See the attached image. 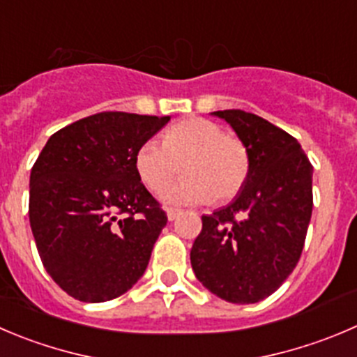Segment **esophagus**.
I'll use <instances>...</instances> for the list:
<instances>
[{
  "label": "esophagus",
  "instance_id": "1",
  "mask_svg": "<svg viewBox=\"0 0 357 357\" xmlns=\"http://www.w3.org/2000/svg\"><path fill=\"white\" fill-rule=\"evenodd\" d=\"M166 213H168V220H175L176 217L181 215L182 210L181 208H168L166 210Z\"/></svg>",
  "mask_w": 357,
  "mask_h": 357
}]
</instances>
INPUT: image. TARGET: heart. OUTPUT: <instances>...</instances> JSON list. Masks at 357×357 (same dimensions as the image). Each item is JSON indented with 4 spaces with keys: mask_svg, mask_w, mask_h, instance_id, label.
Returning <instances> with one entry per match:
<instances>
[{
    "mask_svg": "<svg viewBox=\"0 0 357 357\" xmlns=\"http://www.w3.org/2000/svg\"><path fill=\"white\" fill-rule=\"evenodd\" d=\"M181 165L185 176L166 191V202H227L245 185L250 159L240 138L202 117L169 126L162 133V144L147 140L135 152V169L154 195H161L172 184Z\"/></svg>",
    "mask_w": 357,
    "mask_h": 357,
    "instance_id": "b5f03b06",
    "label": "heart"
}]
</instances>
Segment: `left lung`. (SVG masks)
Listing matches in <instances>:
<instances>
[{
    "mask_svg": "<svg viewBox=\"0 0 357 357\" xmlns=\"http://www.w3.org/2000/svg\"><path fill=\"white\" fill-rule=\"evenodd\" d=\"M250 159L229 205L203 215L191 249L196 278L231 303H257L282 286L300 261L312 217V168L294 137L259 115L219 110Z\"/></svg>",
    "mask_w": 357,
    "mask_h": 357,
    "instance_id": "left-lung-1",
    "label": "left lung"
}]
</instances>
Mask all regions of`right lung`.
<instances>
[{"label":"right lung","mask_w":357,"mask_h":357,"mask_svg":"<svg viewBox=\"0 0 357 357\" xmlns=\"http://www.w3.org/2000/svg\"><path fill=\"white\" fill-rule=\"evenodd\" d=\"M169 117L100 112L56 131L31 168L29 224L54 282L87 303L144 275L168 222L135 169V152Z\"/></svg>","instance_id":"right-lung-1"}]
</instances>
